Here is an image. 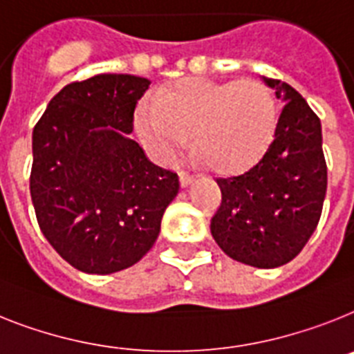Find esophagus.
Listing matches in <instances>:
<instances>
[{"mask_svg":"<svg viewBox=\"0 0 354 354\" xmlns=\"http://www.w3.org/2000/svg\"><path fill=\"white\" fill-rule=\"evenodd\" d=\"M192 180H194V176H192L191 172H187V171L180 172V183H182V187H187L189 183H192Z\"/></svg>","mask_w":354,"mask_h":354,"instance_id":"1","label":"esophagus"}]
</instances>
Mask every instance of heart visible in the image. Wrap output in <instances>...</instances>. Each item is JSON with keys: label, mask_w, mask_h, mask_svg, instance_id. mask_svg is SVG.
Returning a JSON list of instances; mask_svg holds the SVG:
<instances>
[{"label": "heart", "mask_w": 354, "mask_h": 354, "mask_svg": "<svg viewBox=\"0 0 354 354\" xmlns=\"http://www.w3.org/2000/svg\"><path fill=\"white\" fill-rule=\"evenodd\" d=\"M279 111L272 90L261 81L180 79L144 104L136 126L162 153L191 135L194 158L216 172L250 167L270 145Z\"/></svg>", "instance_id": "obj_1"}]
</instances>
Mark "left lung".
I'll return each instance as SVG.
<instances>
[{
	"label": "left lung",
	"instance_id": "1",
	"mask_svg": "<svg viewBox=\"0 0 354 354\" xmlns=\"http://www.w3.org/2000/svg\"><path fill=\"white\" fill-rule=\"evenodd\" d=\"M284 102L263 158L239 176L218 178L210 219L219 248L239 263L277 268L301 254L319 225L328 189L320 118L286 82L263 77Z\"/></svg>",
	"mask_w": 354,
	"mask_h": 354
}]
</instances>
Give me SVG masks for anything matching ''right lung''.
<instances>
[{
	"mask_svg": "<svg viewBox=\"0 0 354 354\" xmlns=\"http://www.w3.org/2000/svg\"><path fill=\"white\" fill-rule=\"evenodd\" d=\"M151 82L102 73L59 91L32 133L30 196L41 232L86 273L126 270L153 248L174 171L147 160L129 138Z\"/></svg>",
	"mask_w": 354,
	"mask_h": 354,
	"instance_id": "add662e5",
	"label": "right lung"
}]
</instances>
